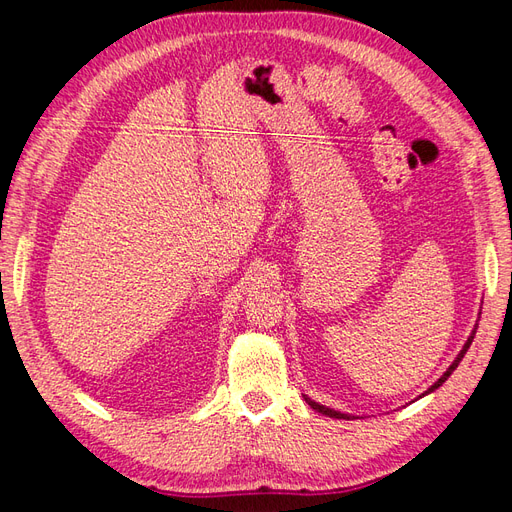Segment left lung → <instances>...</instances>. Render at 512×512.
Here are the masks:
<instances>
[{
	"instance_id": "1",
	"label": "left lung",
	"mask_w": 512,
	"mask_h": 512,
	"mask_svg": "<svg viewBox=\"0 0 512 512\" xmlns=\"http://www.w3.org/2000/svg\"><path fill=\"white\" fill-rule=\"evenodd\" d=\"M474 333H476V329H474V331H472V335L468 337V342H466V346H463V350H461V352L457 354V359L453 361V365H451V367H448V369L444 371V376H442V378H440V380H438L436 384H433V386H431V389H429L427 393H431V391H436V389H438V386H442V384L446 382V378L453 374V371H455V367H457V365H459V361L463 359V354H466V352H468V348H470V344H472V339H474ZM427 393H425V395H427ZM305 401H307V404H309V406H312V408H314L316 412H320V414H327V416H331V418H348V421H350V416H348V414H342V412H337V410H331V408H324V406L316 404V401H312V399H309V397H305Z\"/></svg>"
}]
</instances>
